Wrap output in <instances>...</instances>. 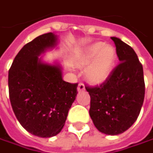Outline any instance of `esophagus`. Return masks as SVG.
<instances>
[{
    "mask_svg": "<svg viewBox=\"0 0 153 153\" xmlns=\"http://www.w3.org/2000/svg\"><path fill=\"white\" fill-rule=\"evenodd\" d=\"M85 90V85L83 83H79L78 85V91H82Z\"/></svg>",
    "mask_w": 153,
    "mask_h": 153,
    "instance_id": "34e87169",
    "label": "esophagus"
}]
</instances>
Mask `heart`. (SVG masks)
<instances>
[{"instance_id": "1", "label": "heart", "mask_w": 153, "mask_h": 153, "mask_svg": "<svg viewBox=\"0 0 153 153\" xmlns=\"http://www.w3.org/2000/svg\"><path fill=\"white\" fill-rule=\"evenodd\" d=\"M116 48L102 42L92 43L82 50L77 58V65L88 66L85 74L90 82L94 85L103 83L110 76L116 61Z\"/></svg>"}]
</instances>
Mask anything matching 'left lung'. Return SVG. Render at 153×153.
<instances>
[{"mask_svg":"<svg viewBox=\"0 0 153 153\" xmlns=\"http://www.w3.org/2000/svg\"><path fill=\"white\" fill-rule=\"evenodd\" d=\"M120 63L99 86H85L91 97L90 116L101 133L117 135L134 123L145 97L142 64L134 50L112 37Z\"/></svg>","mask_w":153,"mask_h":153,"instance_id":"obj_1","label":"left lung"}]
</instances>
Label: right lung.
Instances as JSON below:
<instances>
[{"label": "right lung", "mask_w": 153, "mask_h": 153, "mask_svg": "<svg viewBox=\"0 0 153 153\" xmlns=\"http://www.w3.org/2000/svg\"><path fill=\"white\" fill-rule=\"evenodd\" d=\"M56 41L49 32L26 43L8 72L9 98L18 121L31 134L43 138L62 131L78 93V84L64 81L59 65L43 63L38 58Z\"/></svg>", "instance_id": "add662e5"}]
</instances>
